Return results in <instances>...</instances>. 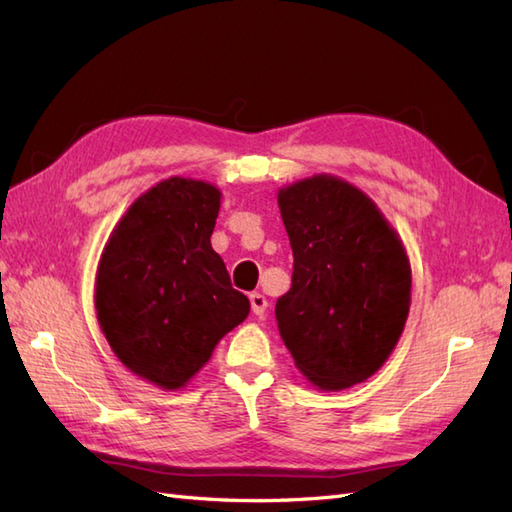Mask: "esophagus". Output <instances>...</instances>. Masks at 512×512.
Masks as SVG:
<instances>
[{"instance_id":"obj_1","label":"esophagus","mask_w":512,"mask_h":512,"mask_svg":"<svg viewBox=\"0 0 512 512\" xmlns=\"http://www.w3.org/2000/svg\"><path fill=\"white\" fill-rule=\"evenodd\" d=\"M248 299H250V308H253V312L257 314V317H262V314H264L266 308H268L266 297L262 295V292H253V295H250Z\"/></svg>"}]
</instances>
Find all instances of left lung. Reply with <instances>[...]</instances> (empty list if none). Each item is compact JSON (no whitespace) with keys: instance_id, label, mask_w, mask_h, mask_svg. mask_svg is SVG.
<instances>
[{"instance_id":"obj_1","label":"left lung","mask_w":512,"mask_h":512,"mask_svg":"<svg viewBox=\"0 0 512 512\" xmlns=\"http://www.w3.org/2000/svg\"><path fill=\"white\" fill-rule=\"evenodd\" d=\"M292 286L277 299L279 334L299 372L321 391L365 383L405 330L411 266L376 202L330 173L279 189Z\"/></svg>"}]
</instances>
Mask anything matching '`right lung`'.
Segmentation results:
<instances>
[{
	"mask_svg": "<svg viewBox=\"0 0 512 512\" xmlns=\"http://www.w3.org/2000/svg\"><path fill=\"white\" fill-rule=\"evenodd\" d=\"M220 200L211 182H158L118 220L96 268L101 332L129 372L160 389L187 385L250 312L211 246Z\"/></svg>",
	"mask_w": 512,
	"mask_h": 512,
	"instance_id": "1",
	"label": "right lung"
}]
</instances>
